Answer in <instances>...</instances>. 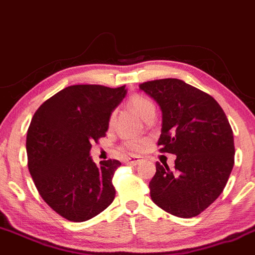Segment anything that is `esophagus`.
<instances>
[{
  "label": "esophagus",
  "instance_id": "1",
  "mask_svg": "<svg viewBox=\"0 0 255 255\" xmlns=\"http://www.w3.org/2000/svg\"><path fill=\"white\" fill-rule=\"evenodd\" d=\"M141 159L139 157H127L124 159V162L127 165H136L139 164V161Z\"/></svg>",
  "mask_w": 255,
  "mask_h": 255
}]
</instances>
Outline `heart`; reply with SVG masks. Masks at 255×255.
Instances as JSON below:
<instances>
[{
  "instance_id": "1",
  "label": "heart",
  "mask_w": 255,
  "mask_h": 255,
  "mask_svg": "<svg viewBox=\"0 0 255 255\" xmlns=\"http://www.w3.org/2000/svg\"><path fill=\"white\" fill-rule=\"evenodd\" d=\"M129 106L133 108L135 112L139 114L141 118L145 120L147 116H148L151 113L155 112L154 104L149 98H147L142 95H134V96L130 97L129 100ZM114 114H112L109 119V126H113L114 124ZM147 140L141 139V137H136V139H127L124 141L121 146H120V149L122 152L128 153V154H135V153L142 152L143 149L146 148Z\"/></svg>"
}]
</instances>
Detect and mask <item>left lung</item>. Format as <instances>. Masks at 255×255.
<instances>
[{
  "label": "left lung",
  "instance_id": "8db88e82",
  "mask_svg": "<svg viewBox=\"0 0 255 255\" xmlns=\"http://www.w3.org/2000/svg\"><path fill=\"white\" fill-rule=\"evenodd\" d=\"M139 88L160 106L159 151L177 155L174 170L155 164L152 201L171 215L197 216L221 195L234 166L228 119L215 98L180 79H155Z\"/></svg>",
  "mask_w": 255,
  "mask_h": 255
}]
</instances>
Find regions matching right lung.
<instances>
[{"instance_id": "right-lung-1", "label": "right lung", "mask_w": 255, "mask_h": 255, "mask_svg": "<svg viewBox=\"0 0 255 255\" xmlns=\"http://www.w3.org/2000/svg\"><path fill=\"white\" fill-rule=\"evenodd\" d=\"M126 85L67 87L39 107L27 130L28 170L42 199L58 215L83 222L115 198L113 177L121 162L91 159V143L106 136Z\"/></svg>"}]
</instances>
